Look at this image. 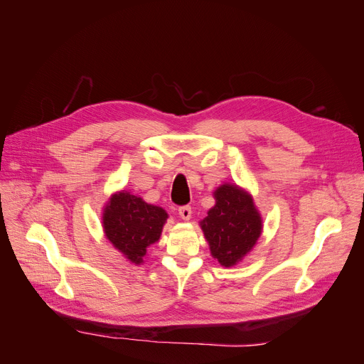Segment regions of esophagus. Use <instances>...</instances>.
<instances>
[{
  "label": "esophagus",
  "instance_id": "34e87169",
  "mask_svg": "<svg viewBox=\"0 0 364 364\" xmlns=\"http://www.w3.org/2000/svg\"><path fill=\"white\" fill-rule=\"evenodd\" d=\"M178 213H179L181 218H183V220H190V218H191V214H193L191 206H188V205L181 206V208L178 209Z\"/></svg>",
  "mask_w": 364,
  "mask_h": 364
}]
</instances>
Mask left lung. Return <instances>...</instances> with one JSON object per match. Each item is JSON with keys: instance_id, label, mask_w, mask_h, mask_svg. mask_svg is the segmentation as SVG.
<instances>
[{"instance_id": "obj_1", "label": "left lung", "mask_w": 364, "mask_h": 364, "mask_svg": "<svg viewBox=\"0 0 364 364\" xmlns=\"http://www.w3.org/2000/svg\"><path fill=\"white\" fill-rule=\"evenodd\" d=\"M215 206L200 226L213 257L225 267L237 264L261 235V217L252 197L238 186L225 183L214 193Z\"/></svg>"}]
</instances>
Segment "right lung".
I'll use <instances>...</instances> for the list:
<instances>
[{
    "mask_svg": "<svg viewBox=\"0 0 364 364\" xmlns=\"http://www.w3.org/2000/svg\"><path fill=\"white\" fill-rule=\"evenodd\" d=\"M167 213L126 191L114 194L103 213L107 240L132 262H142L147 247L161 237Z\"/></svg>",
    "mask_w": 364,
    "mask_h": 364,
    "instance_id": "add662e5",
    "label": "right lung"
}]
</instances>
